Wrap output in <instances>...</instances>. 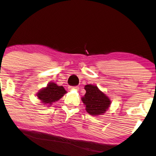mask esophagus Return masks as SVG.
<instances>
[{
    "label": "esophagus",
    "mask_w": 156,
    "mask_h": 156,
    "mask_svg": "<svg viewBox=\"0 0 156 156\" xmlns=\"http://www.w3.org/2000/svg\"><path fill=\"white\" fill-rule=\"evenodd\" d=\"M74 88H75V89H77V87H71V86H70V87H69V90H72V89H74Z\"/></svg>",
    "instance_id": "34e87169"
}]
</instances>
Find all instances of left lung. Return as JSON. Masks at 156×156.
<instances>
[{"label": "left lung", "instance_id": "obj_1", "mask_svg": "<svg viewBox=\"0 0 156 156\" xmlns=\"http://www.w3.org/2000/svg\"><path fill=\"white\" fill-rule=\"evenodd\" d=\"M84 90L86 93L82 98V101L86 105L87 112L92 116L103 115L110 106L108 97L95 85L87 84L84 86Z\"/></svg>", "mask_w": 156, "mask_h": 156}]
</instances>
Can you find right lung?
<instances>
[{
	"label": "right lung",
	"instance_id": "1",
	"mask_svg": "<svg viewBox=\"0 0 156 156\" xmlns=\"http://www.w3.org/2000/svg\"><path fill=\"white\" fill-rule=\"evenodd\" d=\"M66 93V91L63 86H58L54 82H51L47 87L40 90L37 96L43 103L51 105L53 102H56L61 98Z\"/></svg>",
	"mask_w": 156,
	"mask_h": 156
}]
</instances>
